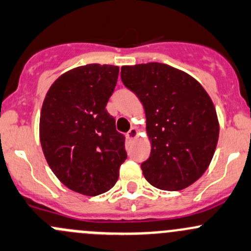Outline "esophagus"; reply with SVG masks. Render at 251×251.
I'll use <instances>...</instances> for the list:
<instances>
[{"mask_svg": "<svg viewBox=\"0 0 251 251\" xmlns=\"http://www.w3.org/2000/svg\"><path fill=\"white\" fill-rule=\"evenodd\" d=\"M137 134H138V131H137L136 128H134V127H132V128H131L130 131H128L127 133H126V137H127V139H128V141H131V139L136 138V137H137Z\"/></svg>", "mask_w": 251, "mask_h": 251, "instance_id": "esophagus-1", "label": "esophagus"}]
</instances>
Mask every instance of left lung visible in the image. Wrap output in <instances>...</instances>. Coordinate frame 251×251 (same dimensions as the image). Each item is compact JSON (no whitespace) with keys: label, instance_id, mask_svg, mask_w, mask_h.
Returning a JSON list of instances; mask_svg holds the SVG:
<instances>
[{"label":"left lung","instance_id":"obj_1","mask_svg":"<svg viewBox=\"0 0 251 251\" xmlns=\"http://www.w3.org/2000/svg\"><path fill=\"white\" fill-rule=\"evenodd\" d=\"M121 80L146 110L151 143L141 165L146 179L167 191L188 188L205 172L218 144L210 97L196 79L165 63L123 66Z\"/></svg>","mask_w":251,"mask_h":251}]
</instances>
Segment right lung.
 <instances>
[{"instance_id":"obj_1","label":"right lung","mask_w":251,"mask_h":251,"mask_svg":"<svg viewBox=\"0 0 251 251\" xmlns=\"http://www.w3.org/2000/svg\"><path fill=\"white\" fill-rule=\"evenodd\" d=\"M118 75V66H80L57 78L44 99V156L63 185L79 194L97 196L112 189L127 157L125 136L105 109Z\"/></svg>"}]
</instances>
